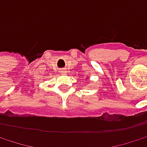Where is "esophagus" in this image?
<instances>
[{"mask_svg": "<svg viewBox=\"0 0 147 147\" xmlns=\"http://www.w3.org/2000/svg\"><path fill=\"white\" fill-rule=\"evenodd\" d=\"M60 73L62 74V75H65V74L67 73V71H66V70H65V69H63V70H61Z\"/></svg>", "mask_w": 147, "mask_h": 147, "instance_id": "esophagus-1", "label": "esophagus"}]
</instances>
